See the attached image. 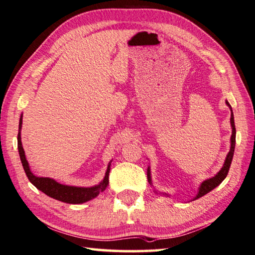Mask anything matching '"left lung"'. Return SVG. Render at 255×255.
Masks as SVG:
<instances>
[{
	"label": "left lung",
	"mask_w": 255,
	"mask_h": 255,
	"mask_svg": "<svg viewBox=\"0 0 255 255\" xmlns=\"http://www.w3.org/2000/svg\"><path fill=\"white\" fill-rule=\"evenodd\" d=\"M226 104L228 105V107L230 108L231 111V118H230V123H231V127H232V134H231V146H230V151L228 152L227 154V158L226 160H224L223 166L221 168V170L219 171L216 176L210 178V179H207V180H204L201 184L200 187H199V191L197 193V196L193 198V200H197V199L203 197L204 194H207L208 192H210L211 190H213L214 188H217L219 184H220L226 177L228 176V172H229V169H230L231 166V162H232V158H233V154H234V148H236V126H234V117H233V112H232V108H231V105L229 104L228 101H226ZM147 178H148V182L149 184H151L152 186V181H151V172H150V167L148 166L147 169ZM154 192L158 193L157 190H154ZM164 196H169L168 193H162Z\"/></svg>",
	"instance_id": "obj_1"
}]
</instances>
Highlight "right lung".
Listing matches in <instances>:
<instances>
[{
  "label": "right lung",
  "mask_w": 255,
  "mask_h": 255,
  "mask_svg": "<svg viewBox=\"0 0 255 255\" xmlns=\"http://www.w3.org/2000/svg\"><path fill=\"white\" fill-rule=\"evenodd\" d=\"M23 114L19 118L18 124V134H17V149L19 153V158H21V162L23 164L24 171L26 173L28 180L31 181L35 187H36L39 191L44 192L46 196L51 197L55 200L62 201L65 203L71 204H79L87 202L92 199L96 198L99 193L103 192L105 189L107 188L109 183V171H111V164L112 161L108 163L106 173L103 180L98 184L94 187H74V186H66V184H62L54 179L46 178V177H37L32 173L31 169H29V164L25 157V152L22 146L21 140V129H22V123H23Z\"/></svg>",
  "instance_id": "obj_1"
}]
</instances>
